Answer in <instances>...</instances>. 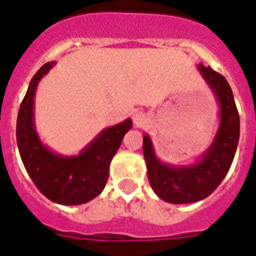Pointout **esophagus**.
Instances as JSON below:
<instances>
[{"label":"esophagus","mask_w":256,"mask_h":256,"mask_svg":"<svg viewBox=\"0 0 256 256\" xmlns=\"http://www.w3.org/2000/svg\"><path fill=\"white\" fill-rule=\"evenodd\" d=\"M132 122H134L136 128H144L148 124V118L144 112H136L132 115Z\"/></svg>","instance_id":"obj_1"}]
</instances>
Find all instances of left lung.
<instances>
[{"mask_svg": "<svg viewBox=\"0 0 256 256\" xmlns=\"http://www.w3.org/2000/svg\"><path fill=\"white\" fill-rule=\"evenodd\" d=\"M198 70L219 104V126L210 148L194 162L174 165L160 160L149 134H144L150 186L161 200L172 204H189L208 198L230 170L239 144L240 120L228 82L202 63Z\"/></svg>", "mask_w": 256, "mask_h": 256, "instance_id": "8db88e82", "label": "left lung"}]
</instances>
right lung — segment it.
<instances>
[{
  "mask_svg": "<svg viewBox=\"0 0 256 256\" xmlns=\"http://www.w3.org/2000/svg\"><path fill=\"white\" fill-rule=\"evenodd\" d=\"M54 64L56 62L44 64L29 83L17 116V146L29 177L46 198L62 206H79L102 193L111 160L120 149L124 134L132 128V120L128 118L103 128L74 156H63L50 149L36 130L34 96L40 80Z\"/></svg>",
  "mask_w": 256,
  "mask_h": 256,
  "instance_id": "add662e5",
  "label": "right lung"
}]
</instances>
